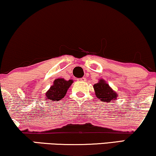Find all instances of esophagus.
I'll return each instance as SVG.
<instances>
[{"label":"esophagus","mask_w":156,"mask_h":156,"mask_svg":"<svg viewBox=\"0 0 156 156\" xmlns=\"http://www.w3.org/2000/svg\"><path fill=\"white\" fill-rule=\"evenodd\" d=\"M80 81L81 82H85L86 81V78L85 77H82L80 79Z\"/></svg>","instance_id":"obj_1"}]
</instances>
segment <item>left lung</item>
<instances>
[{
  "mask_svg": "<svg viewBox=\"0 0 156 156\" xmlns=\"http://www.w3.org/2000/svg\"><path fill=\"white\" fill-rule=\"evenodd\" d=\"M97 98L103 102L110 103L116 99L117 94L103 80H100L98 83H96L93 86Z\"/></svg>",
  "mask_w": 156,
  "mask_h": 156,
  "instance_id": "8db88e82",
  "label": "left lung"
}]
</instances>
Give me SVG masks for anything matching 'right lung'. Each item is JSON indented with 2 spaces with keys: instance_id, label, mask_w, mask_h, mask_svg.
<instances>
[{
  "instance_id": "add662e5",
  "label": "right lung",
  "mask_w": 156,
  "mask_h": 156,
  "mask_svg": "<svg viewBox=\"0 0 156 156\" xmlns=\"http://www.w3.org/2000/svg\"><path fill=\"white\" fill-rule=\"evenodd\" d=\"M72 82V80L66 81L64 79H56L48 91L46 93L48 101H58L62 99Z\"/></svg>"
}]
</instances>
